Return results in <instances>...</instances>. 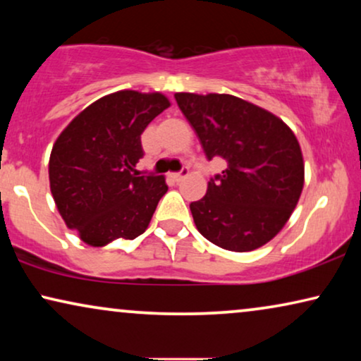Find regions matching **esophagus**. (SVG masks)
Segmentation results:
<instances>
[{"instance_id": "1", "label": "esophagus", "mask_w": 361, "mask_h": 361, "mask_svg": "<svg viewBox=\"0 0 361 361\" xmlns=\"http://www.w3.org/2000/svg\"><path fill=\"white\" fill-rule=\"evenodd\" d=\"M187 174H189V169H187V167H184V169H180L179 172H174V174H171V179L174 180V182H180Z\"/></svg>"}]
</instances>
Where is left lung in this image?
<instances>
[{"label":"left lung","mask_w":361,"mask_h":361,"mask_svg":"<svg viewBox=\"0 0 361 361\" xmlns=\"http://www.w3.org/2000/svg\"><path fill=\"white\" fill-rule=\"evenodd\" d=\"M207 159H225L204 199L192 202L197 230L230 251H251L279 233L298 205L304 161L294 133L273 113L233 95L176 93Z\"/></svg>","instance_id":"8db88e82"}]
</instances>
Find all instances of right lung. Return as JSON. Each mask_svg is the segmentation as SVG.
<instances>
[{
	"instance_id": "obj_1",
	"label": "right lung",
	"mask_w": 361,
	"mask_h": 361,
	"mask_svg": "<svg viewBox=\"0 0 361 361\" xmlns=\"http://www.w3.org/2000/svg\"><path fill=\"white\" fill-rule=\"evenodd\" d=\"M171 103L161 93L121 90L87 106L57 137L49 180L59 214L92 246L145 233L161 197L162 176H141V135Z\"/></svg>"
}]
</instances>
